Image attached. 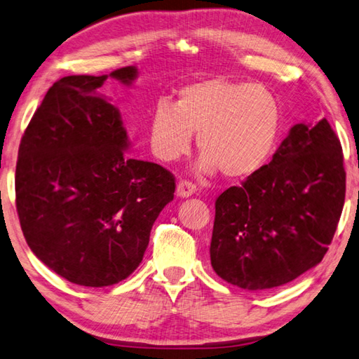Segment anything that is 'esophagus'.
<instances>
[{
    "mask_svg": "<svg viewBox=\"0 0 359 359\" xmlns=\"http://www.w3.org/2000/svg\"><path fill=\"white\" fill-rule=\"evenodd\" d=\"M196 191V185L193 184L190 180H180L177 184V196L179 198H188L194 194Z\"/></svg>",
    "mask_w": 359,
    "mask_h": 359,
    "instance_id": "esophagus-1",
    "label": "esophagus"
}]
</instances>
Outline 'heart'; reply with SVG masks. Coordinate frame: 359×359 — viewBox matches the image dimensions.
<instances>
[{
	"instance_id": "b5f03b06",
	"label": "heart",
	"mask_w": 359,
	"mask_h": 359,
	"mask_svg": "<svg viewBox=\"0 0 359 359\" xmlns=\"http://www.w3.org/2000/svg\"><path fill=\"white\" fill-rule=\"evenodd\" d=\"M198 135V171L226 179L257 174L275 154L281 135L276 97L259 84L210 78L179 90L174 105L161 100L149 119V146L163 161L190 154Z\"/></svg>"
}]
</instances>
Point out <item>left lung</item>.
<instances>
[{
    "label": "left lung",
    "instance_id": "1",
    "mask_svg": "<svg viewBox=\"0 0 359 359\" xmlns=\"http://www.w3.org/2000/svg\"><path fill=\"white\" fill-rule=\"evenodd\" d=\"M345 199L341 141L327 119L290 128L271 161L215 202L210 262L246 290L287 284L328 251Z\"/></svg>",
    "mask_w": 359,
    "mask_h": 359
}]
</instances>
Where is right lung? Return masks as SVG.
<instances>
[{
	"label": "right lung",
	"instance_id": "add662e5",
	"mask_svg": "<svg viewBox=\"0 0 359 359\" xmlns=\"http://www.w3.org/2000/svg\"><path fill=\"white\" fill-rule=\"evenodd\" d=\"M109 75L132 84L138 70ZM107 78L57 80L25 130L15 168L26 243L56 275L86 287L132 275L175 191L168 169L127 155L119 109L97 94Z\"/></svg>",
	"mask_w": 359,
	"mask_h": 359
}]
</instances>
